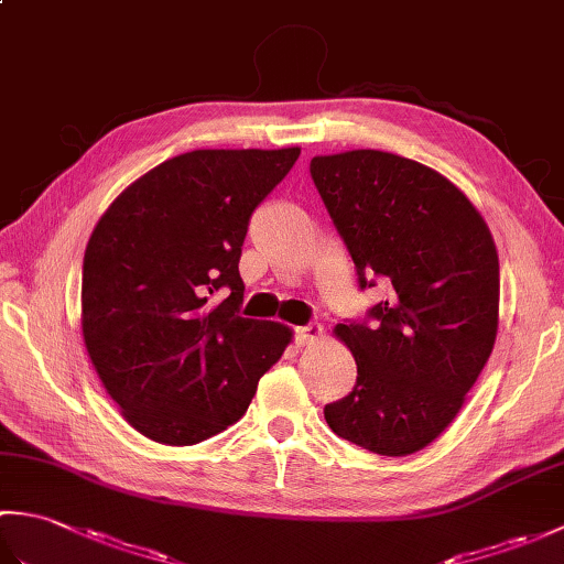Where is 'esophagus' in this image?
Here are the masks:
<instances>
[{
  "label": "esophagus",
  "mask_w": 564,
  "mask_h": 564,
  "mask_svg": "<svg viewBox=\"0 0 564 564\" xmlns=\"http://www.w3.org/2000/svg\"><path fill=\"white\" fill-rule=\"evenodd\" d=\"M322 334H325V329H322V325H305V327H297L295 329V344L297 346H310V344H315Z\"/></svg>",
  "instance_id": "esophagus-1"
}]
</instances>
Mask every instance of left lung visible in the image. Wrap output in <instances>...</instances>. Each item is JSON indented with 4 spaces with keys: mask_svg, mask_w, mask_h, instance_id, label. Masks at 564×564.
<instances>
[{
    "mask_svg": "<svg viewBox=\"0 0 564 564\" xmlns=\"http://www.w3.org/2000/svg\"><path fill=\"white\" fill-rule=\"evenodd\" d=\"M310 174L361 289L373 275L390 285L388 301L368 310L373 327H334L358 376L325 419L366 451L416 453L448 429L495 349V237L458 186L400 154H317Z\"/></svg>",
    "mask_w": 564,
    "mask_h": 564,
    "instance_id": "left-lung-1",
    "label": "left lung"
}]
</instances>
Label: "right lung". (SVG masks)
<instances>
[{
	"label": "right lung",
	"mask_w": 564,
	"mask_h": 564,
	"mask_svg": "<svg viewBox=\"0 0 564 564\" xmlns=\"http://www.w3.org/2000/svg\"><path fill=\"white\" fill-rule=\"evenodd\" d=\"M301 148L194 150L116 196L89 237L82 337L126 422L164 446L232 426L293 341L281 322L239 317L251 213ZM227 288L220 304L212 295Z\"/></svg>",
	"instance_id": "add662e5"
}]
</instances>
